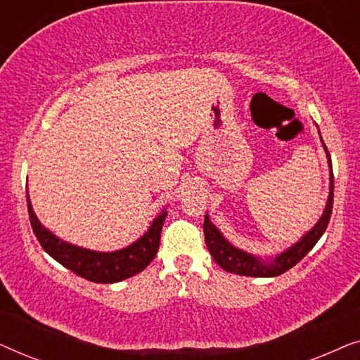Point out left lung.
I'll return each mask as SVG.
<instances>
[{"instance_id":"8db88e82","label":"left lung","mask_w":360,"mask_h":360,"mask_svg":"<svg viewBox=\"0 0 360 360\" xmlns=\"http://www.w3.org/2000/svg\"><path fill=\"white\" fill-rule=\"evenodd\" d=\"M323 142V139H321ZM324 146V142H323ZM328 155V164H329V196L326 208H324L321 218L311 231H308L297 244H293L292 248L283 250L282 254H278L275 259H270V262H265L260 257H255L252 254L244 252L238 248H234L233 244L228 243L224 239V236L219 233V229L210 221V216H205V224H203V233L206 248H208L210 254L213 255L216 264L226 272L245 275V277H277L282 275L297 265L309 250L314 248V244L318 243L324 231L328 228L329 218L333 213V198H334V176H333V165H331V155L324 146Z\"/></svg>"}]
</instances>
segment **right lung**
Instances as JSON below:
<instances>
[{
	"mask_svg": "<svg viewBox=\"0 0 360 360\" xmlns=\"http://www.w3.org/2000/svg\"><path fill=\"white\" fill-rule=\"evenodd\" d=\"M27 211L34 234L42 249L62 264L63 267L72 270L78 277H83L95 283H116L139 274L155 257L160 244V233L164 226L167 210L152 221L147 233L127 248L115 252H96V250L83 249L78 245L68 244L58 239L47 228H44L37 216L34 214L32 205L27 195Z\"/></svg>",
	"mask_w": 360,
	"mask_h": 360,
	"instance_id": "add662e5",
	"label": "right lung"
}]
</instances>
